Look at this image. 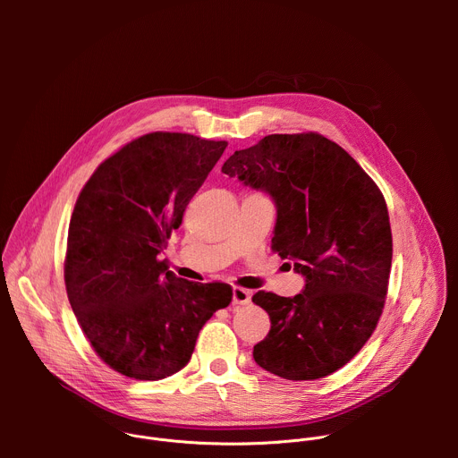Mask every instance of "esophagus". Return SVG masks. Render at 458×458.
Returning <instances> with one entry per match:
<instances>
[{
    "instance_id": "esophagus-1",
    "label": "esophagus",
    "mask_w": 458,
    "mask_h": 458,
    "mask_svg": "<svg viewBox=\"0 0 458 458\" xmlns=\"http://www.w3.org/2000/svg\"><path fill=\"white\" fill-rule=\"evenodd\" d=\"M233 295H232V302L233 304H248L250 302V297H251V293H250V290H244V288H241V286H235L233 288V292H232Z\"/></svg>"
}]
</instances>
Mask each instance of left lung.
<instances>
[{
    "mask_svg": "<svg viewBox=\"0 0 458 458\" xmlns=\"http://www.w3.org/2000/svg\"><path fill=\"white\" fill-rule=\"evenodd\" d=\"M223 172L272 195V250L306 277L295 297H251L272 320L255 362L288 380L332 375L368 343L384 310L394 241L382 191L317 132L267 136L230 156Z\"/></svg>",
    "mask_w": 458,
    "mask_h": 458,
    "instance_id": "8db88e82",
    "label": "left lung"
}]
</instances>
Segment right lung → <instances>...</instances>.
<instances>
[{"mask_svg":"<svg viewBox=\"0 0 458 458\" xmlns=\"http://www.w3.org/2000/svg\"><path fill=\"white\" fill-rule=\"evenodd\" d=\"M226 141L150 132L106 157L78 195L64 286L98 357L136 380L184 368L205 322L232 302L226 283H191L157 255Z\"/></svg>","mask_w":458,"mask_h":458,"instance_id":"add662e5","label":"right lung"}]
</instances>
